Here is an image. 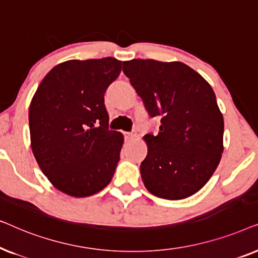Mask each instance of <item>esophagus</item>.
Wrapping results in <instances>:
<instances>
[{"label": "esophagus", "mask_w": 258, "mask_h": 258, "mask_svg": "<svg viewBox=\"0 0 258 258\" xmlns=\"http://www.w3.org/2000/svg\"><path fill=\"white\" fill-rule=\"evenodd\" d=\"M136 137V134L135 133H125V139L126 140H133Z\"/></svg>", "instance_id": "esophagus-1"}]
</instances>
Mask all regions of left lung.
I'll use <instances>...</instances> for the list:
<instances>
[{
    "mask_svg": "<svg viewBox=\"0 0 258 258\" xmlns=\"http://www.w3.org/2000/svg\"><path fill=\"white\" fill-rule=\"evenodd\" d=\"M123 73L151 117L157 135L147 134L141 176L153 195L183 200L209 181L223 153L224 122L210 84L182 62L132 59Z\"/></svg>",
    "mask_w": 258,
    "mask_h": 258,
    "instance_id": "1",
    "label": "left lung"
}]
</instances>
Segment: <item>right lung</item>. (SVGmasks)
I'll list each match as a JSON object with an SVG mask.
<instances>
[{
	"mask_svg": "<svg viewBox=\"0 0 258 258\" xmlns=\"http://www.w3.org/2000/svg\"><path fill=\"white\" fill-rule=\"evenodd\" d=\"M122 62L114 57L70 59L49 72L29 108L31 149L41 170L59 191L94 195L110 183L123 135L109 130L104 93Z\"/></svg>",
	"mask_w": 258,
	"mask_h": 258,
	"instance_id": "obj_1",
	"label": "right lung"
}]
</instances>
